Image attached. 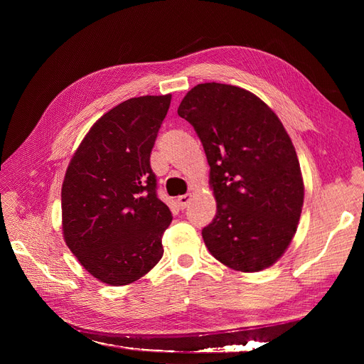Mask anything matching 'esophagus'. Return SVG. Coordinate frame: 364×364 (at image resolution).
I'll list each match as a JSON object with an SVG mask.
<instances>
[{
  "label": "esophagus",
  "instance_id": "esophagus-1",
  "mask_svg": "<svg viewBox=\"0 0 364 364\" xmlns=\"http://www.w3.org/2000/svg\"><path fill=\"white\" fill-rule=\"evenodd\" d=\"M190 200H191V193H190V194L179 196V197H178V205L183 209V208H186V205L190 203Z\"/></svg>",
  "mask_w": 364,
  "mask_h": 364
}]
</instances>
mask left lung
Listing matches in <instances>:
<instances>
[{"instance_id": "1", "label": "left lung", "mask_w": 364, "mask_h": 364, "mask_svg": "<svg viewBox=\"0 0 364 364\" xmlns=\"http://www.w3.org/2000/svg\"><path fill=\"white\" fill-rule=\"evenodd\" d=\"M179 117L200 138L217 213L202 229L211 255L229 269L259 272L277 262L296 234L304 181L279 118L243 87L200 83Z\"/></svg>"}]
</instances>
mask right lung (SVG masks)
Returning <instances> with one entry per match:
<instances>
[{
	"label": "right lung",
	"instance_id": "add662e5",
	"mask_svg": "<svg viewBox=\"0 0 364 364\" xmlns=\"http://www.w3.org/2000/svg\"><path fill=\"white\" fill-rule=\"evenodd\" d=\"M171 94L129 98L106 112L73 155L62 183L65 243L94 278L127 285L162 258L171 223L150 153Z\"/></svg>",
	"mask_w": 364,
	"mask_h": 364
}]
</instances>
